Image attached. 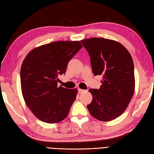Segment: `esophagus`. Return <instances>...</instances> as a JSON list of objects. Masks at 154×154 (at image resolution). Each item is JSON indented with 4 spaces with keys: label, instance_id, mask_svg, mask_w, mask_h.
I'll use <instances>...</instances> for the list:
<instances>
[{
    "label": "esophagus",
    "instance_id": "obj_1",
    "mask_svg": "<svg viewBox=\"0 0 154 154\" xmlns=\"http://www.w3.org/2000/svg\"><path fill=\"white\" fill-rule=\"evenodd\" d=\"M85 90H83V89H78V93H79V94H81V93H83V92H85Z\"/></svg>",
    "mask_w": 154,
    "mask_h": 154
}]
</instances>
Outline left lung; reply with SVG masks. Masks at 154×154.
I'll return each instance as SVG.
<instances>
[{
  "mask_svg": "<svg viewBox=\"0 0 154 154\" xmlns=\"http://www.w3.org/2000/svg\"><path fill=\"white\" fill-rule=\"evenodd\" d=\"M89 53L93 73L103 75L99 89H89L93 100L87 106L96 119H115L128 106L134 92L135 78L131 55L121 44L92 38L81 41Z\"/></svg>",
  "mask_w": 154,
  "mask_h": 154,
  "instance_id": "8db88e82",
  "label": "left lung"
}]
</instances>
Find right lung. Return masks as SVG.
Here are the masks:
<instances>
[{
    "mask_svg": "<svg viewBox=\"0 0 154 154\" xmlns=\"http://www.w3.org/2000/svg\"><path fill=\"white\" fill-rule=\"evenodd\" d=\"M83 45L79 41H58L29 52L23 61L20 82L23 97L35 117L44 122H60L68 115L77 89L58 87V76Z\"/></svg>",
    "mask_w": 154,
    "mask_h": 154,
    "instance_id": "right-lung-1",
    "label": "right lung"
}]
</instances>
